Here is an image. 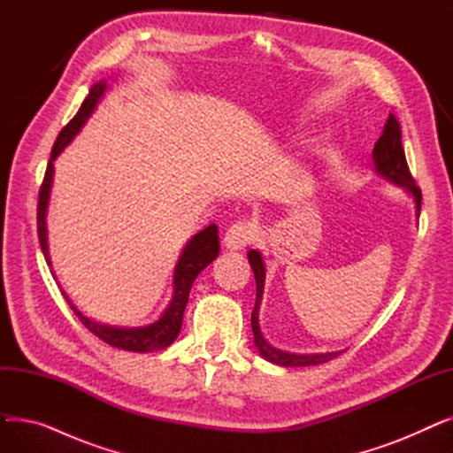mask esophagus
<instances>
[{
  "mask_svg": "<svg viewBox=\"0 0 453 453\" xmlns=\"http://www.w3.org/2000/svg\"><path fill=\"white\" fill-rule=\"evenodd\" d=\"M255 236V227L253 224L250 222H236L233 224L227 231H226V236H224V246L227 250H233V251H239V250H244Z\"/></svg>",
  "mask_w": 453,
  "mask_h": 453,
  "instance_id": "1",
  "label": "esophagus"
}]
</instances>
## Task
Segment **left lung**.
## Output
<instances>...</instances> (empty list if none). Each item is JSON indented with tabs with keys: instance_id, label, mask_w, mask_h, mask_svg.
Masks as SVG:
<instances>
[{
	"instance_id": "1",
	"label": "left lung",
	"mask_w": 453,
	"mask_h": 453,
	"mask_svg": "<svg viewBox=\"0 0 453 453\" xmlns=\"http://www.w3.org/2000/svg\"><path fill=\"white\" fill-rule=\"evenodd\" d=\"M372 161H374V169L380 176H384L391 183L406 188L408 193L413 196L417 217H418L422 193H420V188L415 185V180L411 178L406 154H403V149H402L400 125L393 113L389 115L388 123L384 127V134L380 135V139L374 142ZM248 260H250L253 275H255V282H257V299H255V308L251 312L253 343H255L258 354L263 356L265 360H268L275 365H282V367H308V365H319V364L334 360L338 354L343 352V350H336V352H321V354H294V352L279 350L273 345H270L265 340L263 332H260V325H258V306H260V301H263L265 279H266L265 260H263V255H260L257 250L248 251Z\"/></svg>"
}]
</instances>
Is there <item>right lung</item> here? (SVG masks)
<instances>
[{"instance_id":"obj_1","label":"right lung","mask_w":453,"mask_h":453,"mask_svg":"<svg viewBox=\"0 0 453 453\" xmlns=\"http://www.w3.org/2000/svg\"><path fill=\"white\" fill-rule=\"evenodd\" d=\"M106 91V81H101L97 84H93L88 97L84 99L81 110L77 115L71 119V121L62 128L58 134L53 150H51V159L47 163L43 183L40 187V195H38V241L42 253L45 257V263L51 266V257L50 250H47V226H45V212H47V203H50V195H51V183H53V161L57 156L69 145L71 139H73L79 130L84 127L88 121V117L93 113L95 106L99 104L103 99V95ZM220 251V242H219V227L211 224L203 231L196 233L193 239L187 242V246L181 251V257L178 258V265L174 268V280H173V299L166 306V311L163 316L147 326H134V328H123V326H110L93 321L86 318L79 308L71 303L67 294L62 290V296L65 297L67 304L71 306V311L75 312V316L81 319V323L93 332L95 336L103 340L104 343L123 349V350H132V352H152V350H161L166 349L180 334L181 321H183V312L188 301V292L190 287H193L195 279L198 273L209 266L214 258L219 257ZM57 279V275H55Z\"/></svg>"}]
</instances>
